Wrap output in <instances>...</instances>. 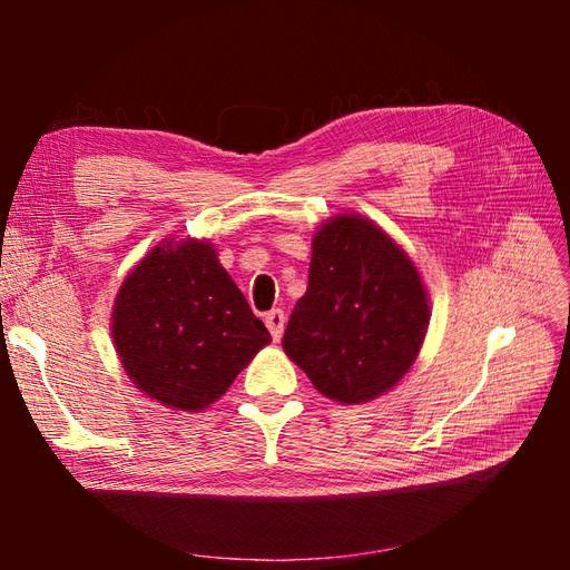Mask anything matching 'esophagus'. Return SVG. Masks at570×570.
Here are the masks:
<instances>
[{
    "instance_id": "esophagus-1",
    "label": "esophagus",
    "mask_w": 570,
    "mask_h": 570,
    "mask_svg": "<svg viewBox=\"0 0 570 570\" xmlns=\"http://www.w3.org/2000/svg\"><path fill=\"white\" fill-rule=\"evenodd\" d=\"M264 323H266V328H269V333H272L274 341H282V335H284V325H286L284 311H282V308H274V311H269V313H266V316H264Z\"/></svg>"
}]
</instances>
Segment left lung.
Returning a JSON list of instances; mask_svg holds the SVG:
<instances>
[{"mask_svg":"<svg viewBox=\"0 0 570 570\" xmlns=\"http://www.w3.org/2000/svg\"><path fill=\"white\" fill-rule=\"evenodd\" d=\"M429 316L404 249L365 217L341 215L313 237L308 288L282 345L321 394L362 404L414 365Z\"/></svg>","mask_w":570,"mask_h":570,"instance_id":"8db88e82","label":"left lung"}]
</instances>
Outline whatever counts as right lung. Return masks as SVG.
Instances as JSON below:
<instances>
[{
    "instance_id": "obj_1",
    "label": "right lung",
    "mask_w": 570,
    "mask_h": 570,
    "mask_svg": "<svg viewBox=\"0 0 570 570\" xmlns=\"http://www.w3.org/2000/svg\"><path fill=\"white\" fill-rule=\"evenodd\" d=\"M112 337L141 392L180 411L220 399L272 343L208 242L154 247L119 288Z\"/></svg>"
}]
</instances>
